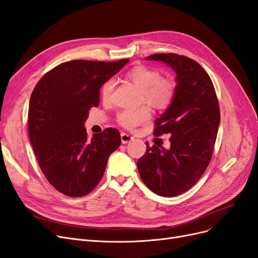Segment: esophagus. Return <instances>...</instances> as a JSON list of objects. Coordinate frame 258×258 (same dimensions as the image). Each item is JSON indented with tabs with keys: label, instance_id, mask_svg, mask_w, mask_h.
<instances>
[{
	"label": "esophagus",
	"instance_id": "1",
	"mask_svg": "<svg viewBox=\"0 0 258 258\" xmlns=\"http://www.w3.org/2000/svg\"><path fill=\"white\" fill-rule=\"evenodd\" d=\"M132 140H134L133 136L128 135V134H126V133H121V142L123 144H126V143L131 142Z\"/></svg>",
	"mask_w": 258,
	"mask_h": 258
}]
</instances>
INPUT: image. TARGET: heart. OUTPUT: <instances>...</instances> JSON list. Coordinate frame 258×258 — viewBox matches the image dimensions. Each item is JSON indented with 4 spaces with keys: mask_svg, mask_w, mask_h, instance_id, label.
I'll return each mask as SVG.
<instances>
[{
    "mask_svg": "<svg viewBox=\"0 0 258 258\" xmlns=\"http://www.w3.org/2000/svg\"><path fill=\"white\" fill-rule=\"evenodd\" d=\"M127 77L142 92L143 100L155 108L169 107L176 94V83L171 78H162L161 74L145 66H138L127 73ZM115 87L113 79L107 80L101 88V97L109 103ZM151 118V110L147 106L137 109H123L117 115V122L127 130H134Z\"/></svg>",
    "mask_w": 258,
    "mask_h": 258,
    "instance_id": "obj_1",
    "label": "heart"
}]
</instances>
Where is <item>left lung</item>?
<instances>
[{
    "mask_svg": "<svg viewBox=\"0 0 258 258\" xmlns=\"http://www.w3.org/2000/svg\"><path fill=\"white\" fill-rule=\"evenodd\" d=\"M176 73V94L171 105L155 121L154 135L170 134L171 148L147 144L137 162L144 184L163 197L186 192L208 167L217 137L220 111L214 85L193 59L177 53H155Z\"/></svg>",
    "mask_w": 258,
    "mask_h": 258,
    "instance_id": "obj_1",
    "label": "left lung"
}]
</instances>
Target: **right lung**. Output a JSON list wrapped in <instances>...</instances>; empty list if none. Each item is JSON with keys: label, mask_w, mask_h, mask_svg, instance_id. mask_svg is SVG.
Instances as JSON below:
<instances>
[{"label": "right lung", "mask_w": 258, "mask_h": 258, "mask_svg": "<svg viewBox=\"0 0 258 258\" xmlns=\"http://www.w3.org/2000/svg\"><path fill=\"white\" fill-rule=\"evenodd\" d=\"M130 60H74L44 75L31 94L28 134L40 169L64 195L81 197L101 180L109 155L121 143L108 127L87 138L88 110L100 102V88Z\"/></svg>", "instance_id": "obj_1"}]
</instances>
